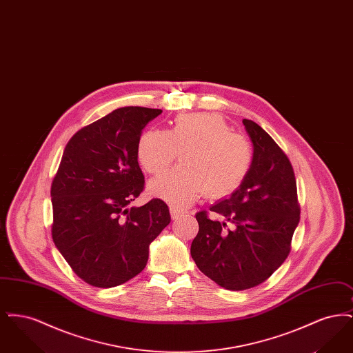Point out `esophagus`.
Instances as JSON below:
<instances>
[{"instance_id": "34e87169", "label": "esophagus", "mask_w": 353, "mask_h": 353, "mask_svg": "<svg viewBox=\"0 0 353 353\" xmlns=\"http://www.w3.org/2000/svg\"><path fill=\"white\" fill-rule=\"evenodd\" d=\"M169 210H170V217H172V219H179V217H180V212H179L177 209L170 208Z\"/></svg>"}]
</instances>
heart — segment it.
Masks as SVG:
<instances>
[{
  "label": "heart",
  "mask_w": 353,
  "mask_h": 353,
  "mask_svg": "<svg viewBox=\"0 0 353 353\" xmlns=\"http://www.w3.org/2000/svg\"><path fill=\"white\" fill-rule=\"evenodd\" d=\"M181 154V168L152 180L148 190L174 209H184L206 192L210 199L230 196L252 169V143L232 132L214 112L179 115L168 131L148 130L137 143V160L151 174L165 172Z\"/></svg>",
  "instance_id": "b5f03b06"
}]
</instances>
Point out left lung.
I'll return each mask as SVG.
<instances>
[{"label": "left lung", "instance_id": "left-lung-1", "mask_svg": "<svg viewBox=\"0 0 353 353\" xmlns=\"http://www.w3.org/2000/svg\"><path fill=\"white\" fill-rule=\"evenodd\" d=\"M252 140V169L230 197L196 214L199 234L190 255L217 285L248 290L265 282L290 252L299 223L296 181L290 160L261 125L242 120Z\"/></svg>", "mask_w": 353, "mask_h": 353}]
</instances>
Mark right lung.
I'll return each instance as SVG.
<instances>
[{
	"mask_svg": "<svg viewBox=\"0 0 353 353\" xmlns=\"http://www.w3.org/2000/svg\"><path fill=\"white\" fill-rule=\"evenodd\" d=\"M163 111L123 107L74 134L51 185L52 241L85 283L110 288L141 272L170 222L167 203L130 206L144 189L137 143Z\"/></svg>",
	"mask_w": 353,
	"mask_h": 353,
	"instance_id": "right-lung-1",
	"label": "right lung"
}]
</instances>
